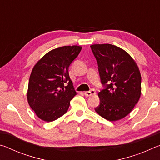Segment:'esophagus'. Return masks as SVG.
Segmentation results:
<instances>
[{
	"label": "esophagus",
	"instance_id": "1",
	"mask_svg": "<svg viewBox=\"0 0 160 160\" xmlns=\"http://www.w3.org/2000/svg\"><path fill=\"white\" fill-rule=\"evenodd\" d=\"M84 94H85V95L87 96V97H90L92 95H94V94H95L96 91H95V90H94V89H91L90 91L85 92Z\"/></svg>",
	"mask_w": 160,
	"mask_h": 160
}]
</instances>
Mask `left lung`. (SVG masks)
<instances>
[{
  "mask_svg": "<svg viewBox=\"0 0 160 160\" xmlns=\"http://www.w3.org/2000/svg\"><path fill=\"white\" fill-rule=\"evenodd\" d=\"M90 47L104 87L98 93L99 105L94 109L107 120L118 121L128 115L140 99L139 68L126 51L114 45L94 44Z\"/></svg>",
  "mask_w": 160,
  "mask_h": 160,
  "instance_id": "obj_1",
  "label": "left lung"
}]
</instances>
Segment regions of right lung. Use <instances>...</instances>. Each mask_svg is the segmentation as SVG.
I'll list each match as a JSON object with an SVG mask.
<instances>
[{"label":"right lung","instance_id":"1","mask_svg":"<svg viewBox=\"0 0 160 160\" xmlns=\"http://www.w3.org/2000/svg\"><path fill=\"white\" fill-rule=\"evenodd\" d=\"M81 49L78 46L55 48L45 54L32 69L28 100L42 120L51 122L67 112L70 100L76 95L68 69Z\"/></svg>","mask_w":160,"mask_h":160}]
</instances>
